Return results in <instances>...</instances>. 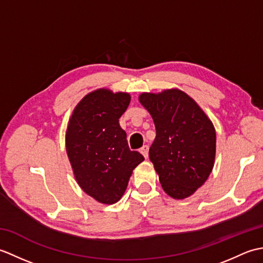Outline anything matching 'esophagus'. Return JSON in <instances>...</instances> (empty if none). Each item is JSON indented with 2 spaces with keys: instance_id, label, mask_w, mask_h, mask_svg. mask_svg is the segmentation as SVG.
<instances>
[{
  "instance_id": "esophagus-1",
  "label": "esophagus",
  "mask_w": 263,
  "mask_h": 263,
  "mask_svg": "<svg viewBox=\"0 0 263 263\" xmlns=\"http://www.w3.org/2000/svg\"><path fill=\"white\" fill-rule=\"evenodd\" d=\"M140 153L143 155L144 158H148V155H149V147L148 146H143L140 149Z\"/></svg>"
}]
</instances>
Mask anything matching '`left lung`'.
<instances>
[{
	"mask_svg": "<svg viewBox=\"0 0 263 263\" xmlns=\"http://www.w3.org/2000/svg\"><path fill=\"white\" fill-rule=\"evenodd\" d=\"M139 102L156 126L149 158L161 186L174 199L190 197L203 185L214 167V124L194 99L180 89L143 92Z\"/></svg>",
	"mask_w": 263,
	"mask_h": 263,
	"instance_id": "1",
	"label": "left lung"
}]
</instances>
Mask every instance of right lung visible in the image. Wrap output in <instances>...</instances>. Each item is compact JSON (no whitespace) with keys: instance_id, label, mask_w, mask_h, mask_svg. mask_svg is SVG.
Masks as SVG:
<instances>
[{"instance_id":"add662e5","label":"right lung","mask_w":263,"mask_h":263,"mask_svg":"<svg viewBox=\"0 0 263 263\" xmlns=\"http://www.w3.org/2000/svg\"><path fill=\"white\" fill-rule=\"evenodd\" d=\"M131 96L97 89L76 106L65 135L66 154L79 186L100 203L113 204L124 194L133 170L144 160L132 152L119 119Z\"/></svg>"}]
</instances>
